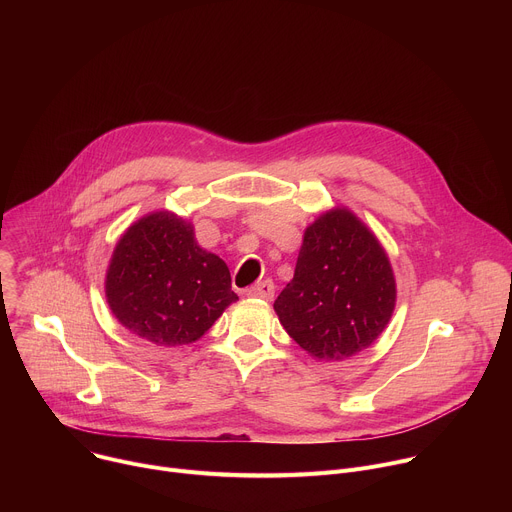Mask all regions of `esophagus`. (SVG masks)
Returning a JSON list of instances; mask_svg holds the SVG:
<instances>
[{"label": "esophagus", "mask_w": 512, "mask_h": 512, "mask_svg": "<svg viewBox=\"0 0 512 512\" xmlns=\"http://www.w3.org/2000/svg\"><path fill=\"white\" fill-rule=\"evenodd\" d=\"M273 294H275V285H273V281L271 279H263V281H259V283H255V285H251L249 289H247V296L249 298H257V300H273Z\"/></svg>", "instance_id": "obj_1"}]
</instances>
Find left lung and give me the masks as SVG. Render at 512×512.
<instances>
[{"label": "left lung", "mask_w": 512, "mask_h": 512, "mask_svg": "<svg viewBox=\"0 0 512 512\" xmlns=\"http://www.w3.org/2000/svg\"><path fill=\"white\" fill-rule=\"evenodd\" d=\"M397 283L387 251L346 206L322 212L304 231L294 279L273 310L312 358L346 360L387 328Z\"/></svg>", "instance_id": "8db88e82"}]
</instances>
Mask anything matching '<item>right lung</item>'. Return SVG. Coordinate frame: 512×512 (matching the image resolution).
Returning <instances> with one entry per match:
<instances>
[{
    "instance_id": "1",
    "label": "right lung",
    "mask_w": 512,
    "mask_h": 512,
    "mask_svg": "<svg viewBox=\"0 0 512 512\" xmlns=\"http://www.w3.org/2000/svg\"><path fill=\"white\" fill-rule=\"evenodd\" d=\"M105 298L117 322L158 346L196 342L237 302L227 263L170 210L141 216L117 241Z\"/></svg>"
}]
</instances>
